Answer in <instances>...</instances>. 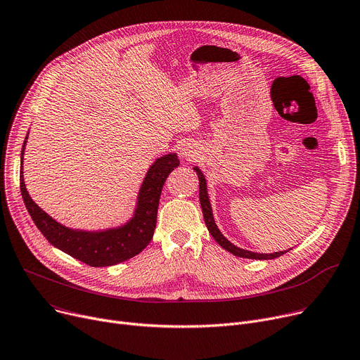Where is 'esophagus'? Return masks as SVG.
<instances>
[{
    "instance_id": "obj_1",
    "label": "esophagus",
    "mask_w": 360,
    "mask_h": 360,
    "mask_svg": "<svg viewBox=\"0 0 360 360\" xmlns=\"http://www.w3.org/2000/svg\"><path fill=\"white\" fill-rule=\"evenodd\" d=\"M181 157L183 158H186V160H190V158H195L196 157V151H195V148H193L191 146H184L183 148H181Z\"/></svg>"
}]
</instances>
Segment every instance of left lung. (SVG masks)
Wrapping results in <instances>:
<instances>
[{
    "label": "left lung",
    "instance_id": "8db88e82",
    "mask_svg": "<svg viewBox=\"0 0 360 360\" xmlns=\"http://www.w3.org/2000/svg\"><path fill=\"white\" fill-rule=\"evenodd\" d=\"M193 170L196 172L198 177H199V199H200V205H202V212H203V217H205V224L210 232V235L214 238V240L226 250L228 252L233 254L235 257H240V258H248V259H274L278 258L281 255H284L287 251H280V252H274V254H258V252H252V251H246L242 250V248L233 245L231 240H228L222 232L219 231L217 225L214 224V217H213V210H212V205L209 200V193H207V184H206V179L202 173V170L199 167H193Z\"/></svg>",
    "mask_w": 360,
    "mask_h": 360
}]
</instances>
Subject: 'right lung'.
<instances>
[{
    "label": "right lung",
    "instance_id": "right-lung-1",
    "mask_svg": "<svg viewBox=\"0 0 360 360\" xmlns=\"http://www.w3.org/2000/svg\"><path fill=\"white\" fill-rule=\"evenodd\" d=\"M27 140H29V132H27L22 143L20 160L21 196L33 222L54 248L91 266H110L138 255L150 243L157 224V209L161 188L165 179L180 164L176 153L158 157L150 165L141 187L138 190L134 213L125 224L115 228L86 231L62 225L39 207L29 195L22 174V160Z\"/></svg>",
    "mask_w": 360,
    "mask_h": 360
}]
</instances>
